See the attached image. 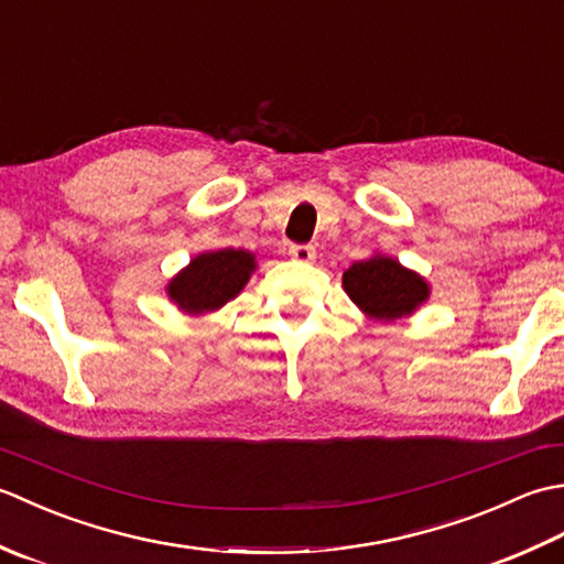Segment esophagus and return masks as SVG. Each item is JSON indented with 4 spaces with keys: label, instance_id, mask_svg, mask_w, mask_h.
I'll list each match as a JSON object with an SVG mask.
<instances>
[{
    "label": "esophagus",
    "instance_id": "obj_1",
    "mask_svg": "<svg viewBox=\"0 0 564 564\" xmlns=\"http://www.w3.org/2000/svg\"><path fill=\"white\" fill-rule=\"evenodd\" d=\"M289 254L295 261L310 263V261H315V247H310V245H291L289 247Z\"/></svg>",
    "mask_w": 564,
    "mask_h": 564
}]
</instances>
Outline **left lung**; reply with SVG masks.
<instances>
[{"mask_svg":"<svg viewBox=\"0 0 564 564\" xmlns=\"http://www.w3.org/2000/svg\"><path fill=\"white\" fill-rule=\"evenodd\" d=\"M344 291L370 319L392 322L412 315L426 303L429 283L392 257H370L351 263L341 275Z\"/></svg>","mask_w":564,"mask_h":564,"instance_id":"obj_1","label":"left lung"}]
</instances>
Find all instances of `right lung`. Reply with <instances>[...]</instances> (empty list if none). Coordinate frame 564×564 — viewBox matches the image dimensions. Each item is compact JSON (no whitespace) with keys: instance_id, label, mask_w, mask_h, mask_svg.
Here are the masks:
<instances>
[{"instance_id":"add662e5","label":"right lung","mask_w":564,"mask_h":564,"mask_svg":"<svg viewBox=\"0 0 564 564\" xmlns=\"http://www.w3.org/2000/svg\"><path fill=\"white\" fill-rule=\"evenodd\" d=\"M254 269V254L245 249L203 251L174 275L166 285V295L186 315H206L237 297Z\"/></svg>"}]
</instances>
